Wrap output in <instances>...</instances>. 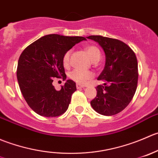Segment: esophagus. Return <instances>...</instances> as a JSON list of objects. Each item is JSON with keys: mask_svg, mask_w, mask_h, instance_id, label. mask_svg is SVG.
I'll return each mask as SVG.
<instances>
[{"mask_svg": "<svg viewBox=\"0 0 158 158\" xmlns=\"http://www.w3.org/2000/svg\"><path fill=\"white\" fill-rule=\"evenodd\" d=\"M76 87H77V89H81V88H84L85 86L83 85V84H76Z\"/></svg>", "mask_w": 158, "mask_h": 158, "instance_id": "34e87169", "label": "esophagus"}]
</instances>
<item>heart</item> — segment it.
Segmentation results:
<instances>
[{"label": "heart", "mask_w": 158, "mask_h": 158, "mask_svg": "<svg viewBox=\"0 0 158 158\" xmlns=\"http://www.w3.org/2000/svg\"><path fill=\"white\" fill-rule=\"evenodd\" d=\"M85 51L92 61L94 62L99 60L100 57H101V53H100L99 49L98 48L94 46H88L85 48ZM71 53V51H68L64 55L63 64L65 67H68L69 65ZM92 77H93V74L90 71H83V70L80 69L74 70L70 74V77L71 79L77 83H81V84L87 82Z\"/></svg>", "instance_id": "obj_1"}]
</instances>
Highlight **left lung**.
Returning <instances> with one entry per match:
<instances>
[{
    "instance_id": "left-lung-1",
    "label": "left lung",
    "mask_w": 158,
    "mask_h": 158,
    "mask_svg": "<svg viewBox=\"0 0 158 158\" xmlns=\"http://www.w3.org/2000/svg\"><path fill=\"white\" fill-rule=\"evenodd\" d=\"M87 38L99 44L105 54V65L98 80L97 96L90 101L95 111L112 116L122 111L131 101L138 79L137 60L131 48L117 39L91 35Z\"/></svg>"
}]
</instances>
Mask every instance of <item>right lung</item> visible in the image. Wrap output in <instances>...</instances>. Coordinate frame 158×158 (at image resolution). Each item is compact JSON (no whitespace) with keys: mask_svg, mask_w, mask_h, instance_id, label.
<instances>
[{"mask_svg":"<svg viewBox=\"0 0 158 158\" xmlns=\"http://www.w3.org/2000/svg\"><path fill=\"white\" fill-rule=\"evenodd\" d=\"M83 37L48 34L27 47L19 57L17 77L23 97L34 112L44 117L64 113L77 90L72 80H67L60 90L52 83L54 77L66 79L63 57Z\"/></svg>","mask_w":158,"mask_h":158,"instance_id":"add662e5","label":"right lung"}]
</instances>
